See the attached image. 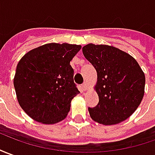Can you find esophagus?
Listing matches in <instances>:
<instances>
[{"mask_svg": "<svg viewBox=\"0 0 155 155\" xmlns=\"http://www.w3.org/2000/svg\"><path fill=\"white\" fill-rule=\"evenodd\" d=\"M82 87H83V88H84V90H88V83H84L83 85H82Z\"/></svg>", "mask_w": 155, "mask_h": 155, "instance_id": "obj_1", "label": "esophagus"}]
</instances>
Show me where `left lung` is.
Returning a JSON list of instances; mask_svg holds the SVG:
<instances>
[{
  "mask_svg": "<svg viewBox=\"0 0 155 155\" xmlns=\"http://www.w3.org/2000/svg\"><path fill=\"white\" fill-rule=\"evenodd\" d=\"M83 53L97 71L99 104L88 108L90 117L105 126L127 120L144 95L145 75L139 64L128 53L107 45L88 44Z\"/></svg>",
  "mask_w": 155,
  "mask_h": 155,
  "instance_id": "left-lung-1",
  "label": "left lung"
}]
</instances>
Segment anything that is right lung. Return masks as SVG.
I'll list each match as a JSON object with an SVG mask.
<instances>
[{
	"instance_id": "obj_1",
	"label": "right lung",
	"mask_w": 155,
	"mask_h": 155,
	"mask_svg": "<svg viewBox=\"0 0 155 155\" xmlns=\"http://www.w3.org/2000/svg\"><path fill=\"white\" fill-rule=\"evenodd\" d=\"M81 48L67 43L45 44L19 61L13 79L16 95L32 119L55 124L67 117L71 100L79 94L70 61Z\"/></svg>"
}]
</instances>
